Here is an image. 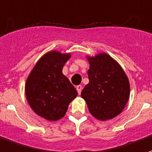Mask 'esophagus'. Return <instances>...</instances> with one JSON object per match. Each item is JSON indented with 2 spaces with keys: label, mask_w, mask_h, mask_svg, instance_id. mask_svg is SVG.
Masks as SVG:
<instances>
[{
  "label": "esophagus",
  "mask_w": 152,
  "mask_h": 152,
  "mask_svg": "<svg viewBox=\"0 0 152 152\" xmlns=\"http://www.w3.org/2000/svg\"><path fill=\"white\" fill-rule=\"evenodd\" d=\"M76 89H77V93H78V94H81V91H82V90H83V86L81 85H78L76 86Z\"/></svg>",
  "instance_id": "esophagus-1"
}]
</instances>
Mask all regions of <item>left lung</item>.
I'll return each instance as SVG.
<instances>
[{
  "label": "left lung",
  "instance_id": "left-lung-1",
  "mask_svg": "<svg viewBox=\"0 0 152 152\" xmlns=\"http://www.w3.org/2000/svg\"><path fill=\"white\" fill-rule=\"evenodd\" d=\"M90 69L89 83L81 96L89 111L101 121L115 118L120 114L130 96V83L120 65L107 53L87 57Z\"/></svg>",
  "mask_w": 152,
  "mask_h": 152
}]
</instances>
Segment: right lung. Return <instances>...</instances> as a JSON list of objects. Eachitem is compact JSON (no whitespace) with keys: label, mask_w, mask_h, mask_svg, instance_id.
<instances>
[{"label":"right lung","mask_w":152,"mask_h":152,"mask_svg":"<svg viewBox=\"0 0 152 152\" xmlns=\"http://www.w3.org/2000/svg\"><path fill=\"white\" fill-rule=\"evenodd\" d=\"M69 53L50 51L34 66L26 83L28 103L37 115L49 121L64 117L77 92L62 74V68L70 58Z\"/></svg>","instance_id":"1"}]
</instances>
